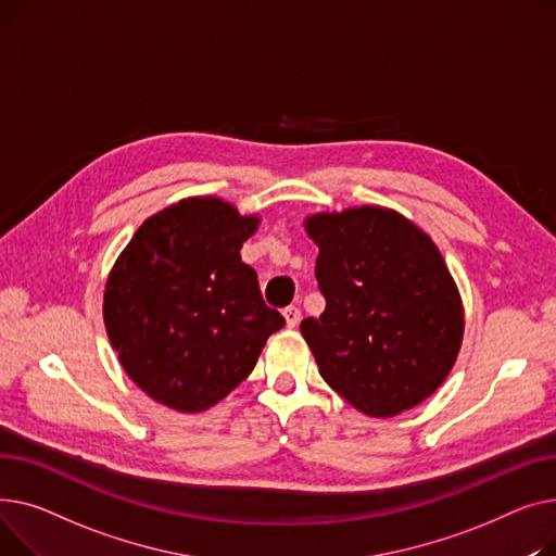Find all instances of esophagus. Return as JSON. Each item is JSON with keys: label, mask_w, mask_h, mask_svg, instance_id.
<instances>
[{"label": "esophagus", "mask_w": 556, "mask_h": 556, "mask_svg": "<svg viewBox=\"0 0 556 556\" xmlns=\"http://www.w3.org/2000/svg\"><path fill=\"white\" fill-rule=\"evenodd\" d=\"M282 314H285L287 328H296V325L301 323V307H296V305H289Z\"/></svg>", "instance_id": "34e87169"}]
</instances>
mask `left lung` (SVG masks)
Wrapping results in <instances>:
<instances>
[{"mask_svg":"<svg viewBox=\"0 0 556 556\" xmlns=\"http://www.w3.org/2000/svg\"><path fill=\"white\" fill-rule=\"evenodd\" d=\"M325 312L301 323L320 377L354 408L393 417L431 397L460 352L465 312L433 240L397 211L316 213Z\"/></svg>","mask_w":556,"mask_h":556,"instance_id":"1","label":"left lung"}]
</instances>
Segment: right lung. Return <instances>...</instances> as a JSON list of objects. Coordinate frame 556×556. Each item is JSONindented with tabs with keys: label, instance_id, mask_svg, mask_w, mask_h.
I'll list each match as a JSON object with an SVG mask.
<instances>
[{
	"label": "right lung",
	"instance_id": "add662e5",
	"mask_svg": "<svg viewBox=\"0 0 556 556\" xmlns=\"http://www.w3.org/2000/svg\"><path fill=\"white\" fill-rule=\"evenodd\" d=\"M257 222L219 198H188L148 217L118 255L105 330L123 370L154 402L179 413L215 406L285 325L240 255Z\"/></svg>",
	"mask_w": 556,
	"mask_h": 556
}]
</instances>
